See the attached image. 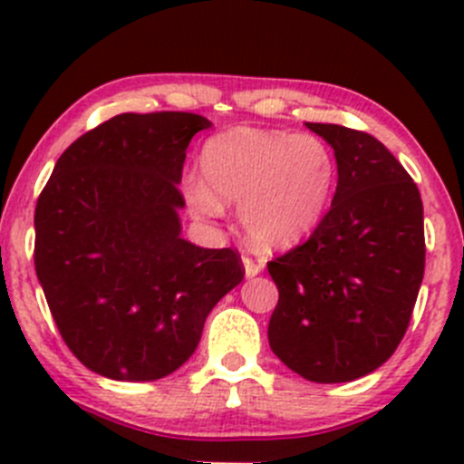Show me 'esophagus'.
<instances>
[{"mask_svg": "<svg viewBox=\"0 0 464 464\" xmlns=\"http://www.w3.org/2000/svg\"><path fill=\"white\" fill-rule=\"evenodd\" d=\"M242 262H245V271L246 276H258L262 269H265V260L260 258V256H251V254H245V258H242Z\"/></svg>", "mask_w": 464, "mask_h": 464, "instance_id": "obj_1", "label": "esophagus"}]
</instances>
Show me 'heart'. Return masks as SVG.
Masks as SVG:
<instances>
[{
    "label": "heart",
    "instance_id": "1",
    "mask_svg": "<svg viewBox=\"0 0 464 464\" xmlns=\"http://www.w3.org/2000/svg\"><path fill=\"white\" fill-rule=\"evenodd\" d=\"M202 181L186 184L198 215H218V195L240 202L245 228L260 246H287L325 213L336 177L334 154L314 134L236 128L204 145Z\"/></svg>",
    "mask_w": 464,
    "mask_h": 464
}]
</instances>
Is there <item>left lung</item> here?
Wrapping results in <instances>:
<instances>
[{
  "instance_id": "left-lung-1",
  "label": "left lung",
  "mask_w": 464,
  "mask_h": 464,
  "mask_svg": "<svg viewBox=\"0 0 464 464\" xmlns=\"http://www.w3.org/2000/svg\"><path fill=\"white\" fill-rule=\"evenodd\" d=\"M307 128L334 150L339 181L312 236L266 262L278 287L269 345L310 382H353L377 371L409 330L427 258L422 198L368 132Z\"/></svg>"
}]
</instances>
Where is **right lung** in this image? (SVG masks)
<instances>
[{"instance_id":"obj_1","label":"right lung","mask_w":464,"mask_h":464,"mask_svg":"<svg viewBox=\"0 0 464 464\" xmlns=\"http://www.w3.org/2000/svg\"><path fill=\"white\" fill-rule=\"evenodd\" d=\"M190 111L119 114L76 139L35 206V274L67 348L119 382L175 372L204 321L245 278L236 249L179 236Z\"/></svg>"}]
</instances>
